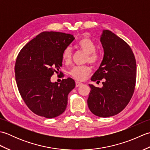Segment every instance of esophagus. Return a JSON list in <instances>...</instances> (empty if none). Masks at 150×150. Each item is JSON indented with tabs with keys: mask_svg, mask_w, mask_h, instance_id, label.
I'll return each instance as SVG.
<instances>
[{
	"mask_svg": "<svg viewBox=\"0 0 150 150\" xmlns=\"http://www.w3.org/2000/svg\"><path fill=\"white\" fill-rule=\"evenodd\" d=\"M82 84V82H79V81H76L75 82V86H76V87H79V86H81Z\"/></svg>",
	"mask_w": 150,
	"mask_h": 150,
	"instance_id": "34e87169",
	"label": "esophagus"
}]
</instances>
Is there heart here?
Instances as JSON below:
<instances>
[{
    "instance_id": "heart-1",
    "label": "heart",
    "mask_w": 150,
    "mask_h": 150,
    "mask_svg": "<svg viewBox=\"0 0 150 150\" xmlns=\"http://www.w3.org/2000/svg\"><path fill=\"white\" fill-rule=\"evenodd\" d=\"M77 46L82 52L87 53L86 60L92 64H97L99 62L100 54L95 51L97 45L94 41L89 37H83L79 40ZM62 60L66 64H69L72 59V52L70 47H67L64 50L62 55ZM91 72L90 67L86 65L77 66L72 68L69 71V74L72 77L77 81H84L87 78Z\"/></svg>"
}]
</instances>
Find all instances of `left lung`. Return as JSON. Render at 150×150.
Wrapping results in <instances>:
<instances>
[{
    "label": "left lung",
    "mask_w": 150,
    "mask_h": 150,
    "mask_svg": "<svg viewBox=\"0 0 150 150\" xmlns=\"http://www.w3.org/2000/svg\"><path fill=\"white\" fill-rule=\"evenodd\" d=\"M104 58L92 81L104 79L103 88L90 84L88 105L92 113L100 117L115 115L128 105L134 93L137 65L131 47L109 30L100 37Z\"/></svg>",
    "instance_id": "obj_1"
}]
</instances>
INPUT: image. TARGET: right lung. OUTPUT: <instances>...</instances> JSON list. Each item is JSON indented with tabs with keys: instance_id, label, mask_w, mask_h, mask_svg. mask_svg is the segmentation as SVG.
<instances>
[{
	"instance_id": "1",
	"label": "right lung",
	"mask_w": 150,
	"mask_h": 150,
	"mask_svg": "<svg viewBox=\"0 0 150 150\" xmlns=\"http://www.w3.org/2000/svg\"><path fill=\"white\" fill-rule=\"evenodd\" d=\"M75 38L72 35L44 31L26 44L15 65V80L28 108L39 116L56 117L65 111L68 95L75 86L73 79L51 82L62 65V53Z\"/></svg>"
}]
</instances>
